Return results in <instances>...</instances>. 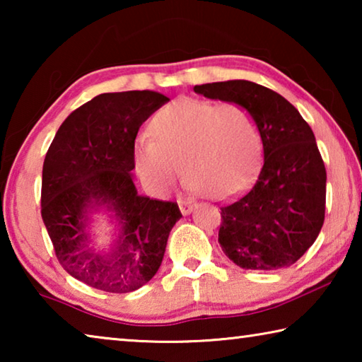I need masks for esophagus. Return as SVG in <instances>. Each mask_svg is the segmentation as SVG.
Listing matches in <instances>:
<instances>
[{"label":"esophagus","mask_w":362,"mask_h":362,"mask_svg":"<svg viewBox=\"0 0 362 362\" xmlns=\"http://www.w3.org/2000/svg\"><path fill=\"white\" fill-rule=\"evenodd\" d=\"M179 207H180V212L185 214V216H187V214H189V212L193 211L194 206L189 203V201H187V199H180L179 201Z\"/></svg>","instance_id":"1"}]
</instances>
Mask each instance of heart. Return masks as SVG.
I'll return each instance as SVG.
<instances>
[{"label":"heart","instance_id":"1","mask_svg":"<svg viewBox=\"0 0 362 362\" xmlns=\"http://www.w3.org/2000/svg\"><path fill=\"white\" fill-rule=\"evenodd\" d=\"M137 140L134 158L140 179L164 193L180 179L182 166L196 192L225 199L246 188L259 169L262 136L255 116L241 103L180 97L163 107Z\"/></svg>","mask_w":362,"mask_h":362}]
</instances>
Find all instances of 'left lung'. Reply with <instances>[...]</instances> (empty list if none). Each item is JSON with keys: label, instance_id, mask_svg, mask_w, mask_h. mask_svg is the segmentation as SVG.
I'll return each mask as SVG.
<instances>
[{"label": "left lung", "instance_id": "obj_1", "mask_svg": "<svg viewBox=\"0 0 362 362\" xmlns=\"http://www.w3.org/2000/svg\"><path fill=\"white\" fill-rule=\"evenodd\" d=\"M194 93L250 110L263 142L254 185L220 207L222 250L246 269L291 267L316 241L326 214L327 175L313 131L283 95L246 79L194 86Z\"/></svg>", "mask_w": 362, "mask_h": 362}]
</instances>
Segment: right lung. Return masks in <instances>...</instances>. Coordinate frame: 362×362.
Returning a JSON list of instances; mask_svg holds the SVG:
<instances>
[{"label": "right lung", "instance_id": "add662e5", "mask_svg": "<svg viewBox=\"0 0 362 362\" xmlns=\"http://www.w3.org/2000/svg\"><path fill=\"white\" fill-rule=\"evenodd\" d=\"M168 100L155 90L97 95L66 116L46 153L42 222L60 265L94 289L126 293L148 283L182 217L174 201L137 194L131 175L139 127ZM95 204L119 217L110 253H93L87 244L85 214Z\"/></svg>", "mask_w": 362, "mask_h": 362}]
</instances>
